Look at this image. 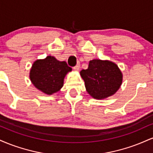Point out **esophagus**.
Wrapping results in <instances>:
<instances>
[{"mask_svg":"<svg viewBox=\"0 0 153 153\" xmlns=\"http://www.w3.org/2000/svg\"><path fill=\"white\" fill-rule=\"evenodd\" d=\"M80 62H78L77 63V65H75L74 68H73V69L75 70V71H78L79 69H80Z\"/></svg>","mask_w":153,"mask_h":153,"instance_id":"esophagus-1","label":"esophagus"}]
</instances>
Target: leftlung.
<instances>
[{
	"label": "left lung",
	"instance_id": "1",
	"mask_svg": "<svg viewBox=\"0 0 153 153\" xmlns=\"http://www.w3.org/2000/svg\"><path fill=\"white\" fill-rule=\"evenodd\" d=\"M87 92L96 99L112 96L122 85V74L118 66L110 61L93 59L88 68L80 71Z\"/></svg>",
	"mask_w": 153,
	"mask_h": 153
}]
</instances>
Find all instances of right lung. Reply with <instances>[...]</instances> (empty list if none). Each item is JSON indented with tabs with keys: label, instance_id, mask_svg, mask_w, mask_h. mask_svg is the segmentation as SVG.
<instances>
[{
	"label": "right lung",
	"instance_id": "add662e5",
	"mask_svg": "<svg viewBox=\"0 0 153 153\" xmlns=\"http://www.w3.org/2000/svg\"><path fill=\"white\" fill-rule=\"evenodd\" d=\"M71 71L66 62H60L54 57L47 56L45 59L34 62L30 71V79L36 88L50 95L62 87L65 76Z\"/></svg>",
	"mask_w": 153,
	"mask_h": 153
}]
</instances>
